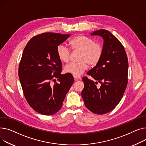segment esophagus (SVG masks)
Listing matches in <instances>:
<instances>
[{
  "label": "esophagus",
  "instance_id": "obj_1",
  "mask_svg": "<svg viewBox=\"0 0 146 146\" xmlns=\"http://www.w3.org/2000/svg\"><path fill=\"white\" fill-rule=\"evenodd\" d=\"M74 80L75 81H77L78 80H81V76H74Z\"/></svg>",
  "mask_w": 146,
  "mask_h": 146
}]
</instances>
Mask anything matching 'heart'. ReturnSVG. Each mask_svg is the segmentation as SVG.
<instances>
[{"instance_id":"heart-1","label":"heart","mask_w":146,"mask_h":146,"mask_svg":"<svg viewBox=\"0 0 146 146\" xmlns=\"http://www.w3.org/2000/svg\"><path fill=\"white\" fill-rule=\"evenodd\" d=\"M70 45L74 50L81 52L79 55L80 62H72L64 67V72L74 76H78L87 69L88 64L96 66L100 62L103 54V48L95 43L92 39L84 36H77L72 38ZM56 55L62 62H68L70 59V52L66 46L59 45L56 48Z\"/></svg>"}]
</instances>
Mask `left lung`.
Returning a JSON list of instances; mask_svg holds the SVG:
<instances>
[{
    "mask_svg": "<svg viewBox=\"0 0 146 146\" xmlns=\"http://www.w3.org/2000/svg\"><path fill=\"white\" fill-rule=\"evenodd\" d=\"M91 35L103 39V54L98 64L87 72L96 82L82 78L81 96L91 112L104 114L113 110L124 95L128 82V59L121 43L108 31L100 29ZM98 82L101 84L100 88L96 86Z\"/></svg>",
    "mask_w": 146,
    "mask_h": 146,
    "instance_id": "obj_1",
    "label": "left lung"
}]
</instances>
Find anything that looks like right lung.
<instances>
[{"instance_id":"1","label":"right lung","mask_w":146,"mask_h":146,"mask_svg":"<svg viewBox=\"0 0 146 146\" xmlns=\"http://www.w3.org/2000/svg\"><path fill=\"white\" fill-rule=\"evenodd\" d=\"M70 36L47 32L33 36L26 45L18 75L25 97L36 112L55 114L62 107L66 94L74 82L71 74L62 75V63L56 48ZM57 79L58 83L52 82Z\"/></svg>"}]
</instances>
